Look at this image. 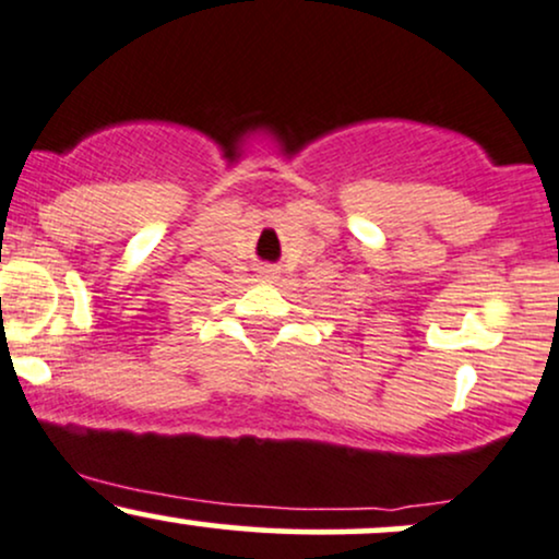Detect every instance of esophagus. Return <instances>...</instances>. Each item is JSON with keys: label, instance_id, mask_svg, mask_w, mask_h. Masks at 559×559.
Instances as JSON below:
<instances>
[{"label": "esophagus", "instance_id": "esophagus-1", "mask_svg": "<svg viewBox=\"0 0 559 559\" xmlns=\"http://www.w3.org/2000/svg\"><path fill=\"white\" fill-rule=\"evenodd\" d=\"M265 273H271V271H265Z\"/></svg>", "mask_w": 559, "mask_h": 559}]
</instances>
